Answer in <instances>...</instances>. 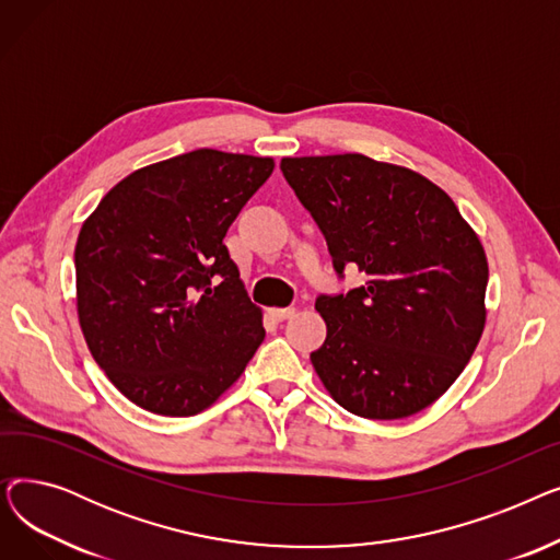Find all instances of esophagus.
I'll list each match as a JSON object with an SVG mask.
<instances>
[{
    "mask_svg": "<svg viewBox=\"0 0 560 560\" xmlns=\"http://www.w3.org/2000/svg\"><path fill=\"white\" fill-rule=\"evenodd\" d=\"M270 315H272L277 322H283V319L295 315V308H292V306H288V308H270Z\"/></svg>",
    "mask_w": 560,
    "mask_h": 560,
    "instance_id": "1",
    "label": "esophagus"
}]
</instances>
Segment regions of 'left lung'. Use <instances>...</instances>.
<instances>
[{
    "mask_svg": "<svg viewBox=\"0 0 560 560\" xmlns=\"http://www.w3.org/2000/svg\"><path fill=\"white\" fill-rule=\"evenodd\" d=\"M325 233L334 270L368 281L319 295L327 340L311 363L349 413L399 420L431 406L472 359L486 325L488 260L445 190L363 154L283 159Z\"/></svg>",
    "mask_w": 560,
    "mask_h": 560,
    "instance_id": "1",
    "label": "left lung"
}]
</instances>
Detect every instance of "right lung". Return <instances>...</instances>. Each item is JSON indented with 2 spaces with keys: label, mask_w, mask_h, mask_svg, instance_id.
<instances>
[{
  "label": "right lung",
  "mask_w": 560,
  "mask_h": 560,
  "mask_svg": "<svg viewBox=\"0 0 560 560\" xmlns=\"http://www.w3.org/2000/svg\"><path fill=\"white\" fill-rule=\"evenodd\" d=\"M272 159L195 150L136 170L74 249L81 331L110 384L167 418L209 408L265 338L222 243Z\"/></svg>",
  "instance_id": "add662e5"
}]
</instances>
